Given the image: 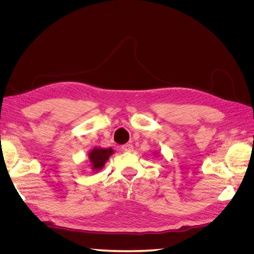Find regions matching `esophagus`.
I'll return each instance as SVG.
<instances>
[{
    "label": "esophagus",
    "mask_w": 254,
    "mask_h": 254,
    "mask_svg": "<svg viewBox=\"0 0 254 254\" xmlns=\"http://www.w3.org/2000/svg\"><path fill=\"white\" fill-rule=\"evenodd\" d=\"M122 149L125 150V151H128V152H131L133 150V145L130 144V143H127V144L122 146Z\"/></svg>",
    "instance_id": "obj_1"
}]
</instances>
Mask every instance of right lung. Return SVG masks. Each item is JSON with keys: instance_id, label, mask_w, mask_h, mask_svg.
Masks as SVG:
<instances>
[{"instance_id": "1", "label": "right lung", "mask_w": 254, "mask_h": 254, "mask_svg": "<svg viewBox=\"0 0 254 254\" xmlns=\"http://www.w3.org/2000/svg\"><path fill=\"white\" fill-rule=\"evenodd\" d=\"M114 151L112 148H101L95 147L89 152V160L92 166V170L97 172L102 170L105 163L109 160V157Z\"/></svg>"}]
</instances>
